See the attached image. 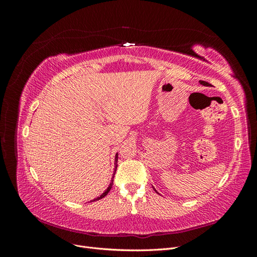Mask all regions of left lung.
<instances>
[{
	"mask_svg": "<svg viewBox=\"0 0 257 257\" xmlns=\"http://www.w3.org/2000/svg\"><path fill=\"white\" fill-rule=\"evenodd\" d=\"M199 82H200L201 84H204V85H207V87H208V85H209V83H208L207 81H203V80H200Z\"/></svg>",
	"mask_w": 257,
	"mask_h": 257,
	"instance_id": "1",
	"label": "left lung"
}]
</instances>
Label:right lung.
Masks as SVG:
<instances>
[{
  "instance_id": "obj_1",
  "label": "right lung",
  "mask_w": 257,
  "mask_h": 257,
  "mask_svg": "<svg viewBox=\"0 0 257 257\" xmlns=\"http://www.w3.org/2000/svg\"><path fill=\"white\" fill-rule=\"evenodd\" d=\"M116 162H118V154H115V169H116ZM115 169H114V173H113V177H114V174H115ZM113 177H112V179H113ZM111 179V182H110V184H109V186H108L107 188V190L102 194V195H100L99 197H97V198H95V199H93L92 201H95V200H98V199H100V198H103V197H105L108 193H109V191H110V189L112 188V183H113V180Z\"/></svg>"
}]
</instances>
